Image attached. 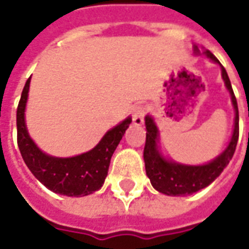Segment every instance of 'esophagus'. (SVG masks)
<instances>
[{
    "label": "esophagus",
    "instance_id": "obj_1",
    "mask_svg": "<svg viewBox=\"0 0 249 249\" xmlns=\"http://www.w3.org/2000/svg\"><path fill=\"white\" fill-rule=\"evenodd\" d=\"M145 107L142 105H139L133 109V113H132V120H133V124L140 126V125L144 124V117H145Z\"/></svg>",
    "mask_w": 249,
    "mask_h": 249
}]
</instances>
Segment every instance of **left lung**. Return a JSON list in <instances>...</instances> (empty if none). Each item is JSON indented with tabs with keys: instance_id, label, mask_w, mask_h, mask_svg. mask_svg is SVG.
<instances>
[{
	"instance_id": "obj_1",
	"label": "left lung",
	"mask_w": 249,
	"mask_h": 249,
	"mask_svg": "<svg viewBox=\"0 0 249 249\" xmlns=\"http://www.w3.org/2000/svg\"><path fill=\"white\" fill-rule=\"evenodd\" d=\"M193 52L196 56L204 54L211 61L216 62L221 68V77L224 80L225 88L231 94V101L235 110V123H233V132L231 136V140L224 151L219 156L214 157L207 164L203 165H187L180 162L169 160L162 155L159 149V128L152 116H145L146 126V140L144 148V162H145L146 176L151 180L152 187L160 193L168 196H188L197 192L203 188L208 187L219 178L220 173L224 171V168L230 164V160L235 153L237 140H239V109L237 101L232 90L230 77L227 74L224 66L221 65L219 60L207 49L203 52L198 51L196 45L193 46Z\"/></svg>"
}]
</instances>
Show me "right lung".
<instances>
[{
  "label": "right lung",
  "mask_w": 249,
  "mask_h": 249,
  "mask_svg": "<svg viewBox=\"0 0 249 249\" xmlns=\"http://www.w3.org/2000/svg\"><path fill=\"white\" fill-rule=\"evenodd\" d=\"M30 78L26 81L17 108V142L26 167L52 192L81 197L103 187L110 159L129 128L132 117L109 129L90 151L73 157H56L42 152L29 136L25 123V108L29 96Z\"/></svg>",
  "instance_id": "add662e5"
}]
</instances>
